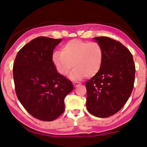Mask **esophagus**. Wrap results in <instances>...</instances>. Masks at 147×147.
Segmentation results:
<instances>
[{"instance_id": "1", "label": "esophagus", "mask_w": 147, "mask_h": 147, "mask_svg": "<svg viewBox=\"0 0 147 147\" xmlns=\"http://www.w3.org/2000/svg\"><path fill=\"white\" fill-rule=\"evenodd\" d=\"M73 84H74V86L75 87V88H76V87H78L80 86V85H81V83L80 82H73Z\"/></svg>"}]
</instances>
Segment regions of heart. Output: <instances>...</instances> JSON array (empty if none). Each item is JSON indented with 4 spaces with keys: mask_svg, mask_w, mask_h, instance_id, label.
<instances>
[{
    "mask_svg": "<svg viewBox=\"0 0 147 147\" xmlns=\"http://www.w3.org/2000/svg\"><path fill=\"white\" fill-rule=\"evenodd\" d=\"M103 59V51L97 42L80 40H70L52 56L56 69L63 76H67L72 67L71 80H81L85 76L93 77L98 73Z\"/></svg>",
    "mask_w": 147,
    "mask_h": 147,
    "instance_id": "b5f03b06",
    "label": "heart"
}]
</instances>
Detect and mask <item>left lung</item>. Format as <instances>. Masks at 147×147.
Listing matches in <instances>:
<instances>
[{"label": "left lung", "mask_w": 147, "mask_h": 147, "mask_svg": "<svg viewBox=\"0 0 147 147\" xmlns=\"http://www.w3.org/2000/svg\"><path fill=\"white\" fill-rule=\"evenodd\" d=\"M94 40L101 46L103 59L96 75L86 82L88 111L105 118L117 113L129 98L135 82V65L128 49L111 38Z\"/></svg>", "instance_id": "obj_1"}]
</instances>
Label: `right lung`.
Masks as SVG:
<instances>
[{"label": "right lung", "mask_w": 147, "mask_h": 147, "mask_svg": "<svg viewBox=\"0 0 147 147\" xmlns=\"http://www.w3.org/2000/svg\"><path fill=\"white\" fill-rule=\"evenodd\" d=\"M62 39L40 36L23 46L16 55L13 77L17 97L38 119L54 121L64 111V98L74 89L52 61L53 51Z\"/></svg>", "instance_id": "obj_1"}]
</instances>
